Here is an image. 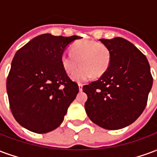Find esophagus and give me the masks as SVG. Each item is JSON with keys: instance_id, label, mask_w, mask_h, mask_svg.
Instances as JSON below:
<instances>
[{"instance_id": "obj_1", "label": "esophagus", "mask_w": 157, "mask_h": 157, "mask_svg": "<svg viewBox=\"0 0 157 157\" xmlns=\"http://www.w3.org/2000/svg\"><path fill=\"white\" fill-rule=\"evenodd\" d=\"M78 86H79V90H80V91H82V86H83V84H82V83H79Z\"/></svg>"}]
</instances>
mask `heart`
I'll return each mask as SVG.
<instances>
[{
    "label": "heart",
    "mask_w": 157,
    "mask_h": 157,
    "mask_svg": "<svg viewBox=\"0 0 157 157\" xmlns=\"http://www.w3.org/2000/svg\"><path fill=\"white\" fill-rule=\"evenodd\" d=\"M111 52L103 44L92 40H80L71 46V54H63L60 59L62 67L68 75H73L78 82L92 77H100L109 69L111 63Z\"/></svg>",
    "instance_id": "obj_1"
}]
</instances>
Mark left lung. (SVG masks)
Segmentation results:
<instances>
[{
	"instance_id": "obj_1",
	"label": "left lung",
	"mask_w": 157,
	"mask_h": 157,
	"mask_svg": "<svg viewBox=\"0 0 157 157\" xmlns=\"http://www.w3.org/2000/svg\"><path fill=\"white\" fill-rule=\"evenodd\" d=\"M100 41L111 52V63L98 81L82 87L87 95L85 109L96 124L119 129L143 113L153 78L146 57L130 42L119 37Z\"/></svg>"
}]
</instances>
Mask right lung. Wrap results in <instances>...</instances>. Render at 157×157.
I'll list each match as a JSON object with an SVG mask.
<instances>
[{
  "label": "right lung",
  "mask_w": 157,
  "mask_h": 157,
  "mask_svg": "<svg viewBox=\"0 0 157 157\" xmlns=\"http://www.w3.org/2000/svg\"><path fill=\"white\" fill-rule=\"evenodd\" d=\"M79 36L41 34L18 49L6 79L13 117L30 131L44 134L59 127L79 92L62 67L66 46Z\"/></svg>",
  "instance_id": "right-lung-1"
}]
</instances>
